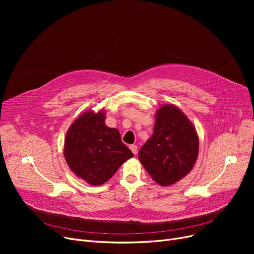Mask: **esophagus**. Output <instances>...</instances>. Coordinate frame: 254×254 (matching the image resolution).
Returning a JSON list of instances; mask_svg holds the SVG:
<instances>
[{"instance_id": "obj_1", "label": "esophagus", "mask_w": 254, "mask_h": 254, "mask_svg": "<svg viewBox=\"0 0 254 254\" xmlns=\"http://www.w3.org/2000/svg\"><path fill=\"white\" fill-rule=\"evenodd\" d=\"M129 148H130V150L132 151V153H134L135 155L138 153V146L137 145H130Z\"/></svg>"}]
</instances>
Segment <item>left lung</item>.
I'll return each instance as SVG.
<instances>
[{
	"mask_svg": "<svg viewBox=\"0 0 254 254\" xmlns=\"http://www.w3.org/2000/svg\"><path fill=\"white\" fill-rule=\"evenodd\" d=\"M198 154L196 130L179 108L166 104L155 114L152 136L139 151V159L152 179L174 184L192 170Z\"/></svg>",
	"mask_w": 254,
	"mask_h": 254,
	"instance_id": "8db88e82",
	"label": "left lung"
}]
</instances>
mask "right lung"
I'll return each instance as SVG.
<instances>
[{"label":"right lung","instance_id":"1","mask_svg":"<svg viewBox=\"0 0 254 254\" xmlns=\"http://www.w3.org/2000/svg\"><path fill=\"white\" fill-rule=\"evenodd\" d=\"M106 112L86 111L69 127L64 155L74 174L90 185L108 181L132 152L123 143L119 130L105 125Z\"/></svg>","mask_w":254,"mask_h":254}]
</instances>
